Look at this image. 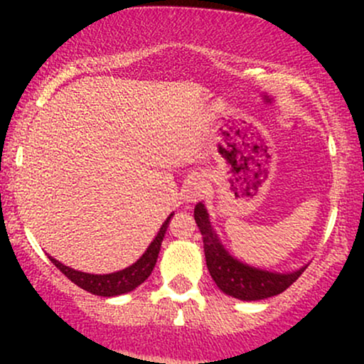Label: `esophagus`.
<instances>
[{
  "label": "esophagus",
  "instance_id": "1",
  "mask_svg": "<svg viewBox=\"0 0 364 364\" xmlns=\"http://www.w3.org/2000/svg\"><path fill=\"white\" fill-rule=\"evenodd\" d=\"M205 191H207V183L203 181V178L191 176L188 178L185 185H183L181 195L185 202L193 203V202H198V200L205 195Z\"/></svg>",
  "mask_w": 364,
  "mask_h": 364
}]
</instances>
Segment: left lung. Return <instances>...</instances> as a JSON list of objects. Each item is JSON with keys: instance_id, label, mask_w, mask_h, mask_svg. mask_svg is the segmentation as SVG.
I'll return each instance as SVG.
<instances>
[{"instance_id": "1", "label": "left lung", "mask_w": 364, "mask_h": 364, "mask_svg": "<svg viewBox=\"0 0 364 364\" xmlns=\"http://www.w3.org/2000/svg\"><path fill=\"white\" fill-rule=\"evenodd\" d=\"M195 223L203 237V252H205L207 269L212 279L224 294L241 301H260L281 294L298 281V277L306 270L308 265L292 272H272V270L258 269L232 257L219 236L214 231L205 205L198 202L195 205Z\"/></svg>"}]
</instances>
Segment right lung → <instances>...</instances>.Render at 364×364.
Segmentation results:
<instances>
[{
  "instance_id": "right-lung-1",
  "label": "right lung",
  "mask_w": 364,
  "mask_h": 364,
  "mask_svg": "<svg viewBox=\"0 0 364 364\" xmlns=\"http://www.w3.org/2000/svg\"><path fill=\"white\" fill-rule=\"evenodd\" d=\"M174 214H169L168 219L164 220V224L159 229L157 236L154 237L152 243L149 245V248L145 250V253L136 260L135 263L127 267V269L118 270V272L111 274H89V272H80V270H75L72 267L65 265L56 258L49 257L54 265L61 270L66 277L70 279L73 284H77L78 287H82L83 291L92 292L95 296H102V298H112V296H121L132 292L133 289L144 284L149 279V275L152 274L154 267H156L159 252H161L162 240H164L166 231H168V225L171 217Z\"/></svg>"
}]
</instances>
